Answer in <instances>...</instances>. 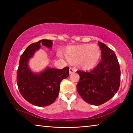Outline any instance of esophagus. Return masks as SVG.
Here are the masks:
<instances>
[{
    "label": "esophagus",
    "mask_w": 133,
    "mask_h": 133,
    "mask_svg": "<svg viewBox=\"0 0 133 133\" xmlns=\"http://www.w3.org/2000/svg\"><path fill=\"white\" fill-rule=\"evenodd\" d=\"M76 71V69L75 68V67H70V69H69L70 74L75 73Z\"/></svg>",
    "instance_id": "34e87169"
}]
</instances>
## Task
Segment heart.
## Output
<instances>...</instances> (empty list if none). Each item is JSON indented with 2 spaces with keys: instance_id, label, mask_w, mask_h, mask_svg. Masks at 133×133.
Masks as SVG:
<instances>
[{
  "instance_id": "b5f03b06",
  "label": "heart",
  "mask_w": 133,
  "mask_h": 133,
  "mask_svg": "<svg viewBox=\"0 0 133 133\" xmlns=\"http://www.w3.org/2000/svg\"><path fill=\"white\" fill-rule=\"evenodd\" d=\"M66 55L71 62L77 63L78 66L83 68L90 69L98 63L101 50L97 45L85 44L69 47L66 50ZM58 56L64 57L62 52L58 53Z\"/></svg>"
}]
</instances>
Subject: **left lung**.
Masks as SVG:
<instances>
[{"instance_id": "1", "label": "left lung", "mask_w": 133, "mask_h": 133, "mask_svg": "<svg viewBox=\"0 0 133 133\" xmlns=\"http://www.w3.org/2000/svg\"><path fill=\"white\" fill-rule=\"evenodd\" d=\"M102 60L90 71L77 70V90L85 102L99 105L110 100L120 85V68L114 51L98 42Z\"/></svg>"}]
</instances>
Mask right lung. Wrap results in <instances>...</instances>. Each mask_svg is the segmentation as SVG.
<instances>
[{"label": "right lung", "mask_w": 133, "mask_h": 133, "mask_svg": "<svg viewBox=\"0 0 133 133\" xmlns=\"http://www.w3.org/2000/svg\"><path fill=\"white\" fill-rule=\"evenodd\" d=\"M50 40L43 39L33 43L26 48L20 58L17 71V84L21 95L31 104L39 107L50 105L57 97L62 80L69 76V67L63 69L48 67L39 74H35L28 67V60L41 45L52 47Z\"/></svg>", "instance_id": "right-lung-1"}]
</instances>
